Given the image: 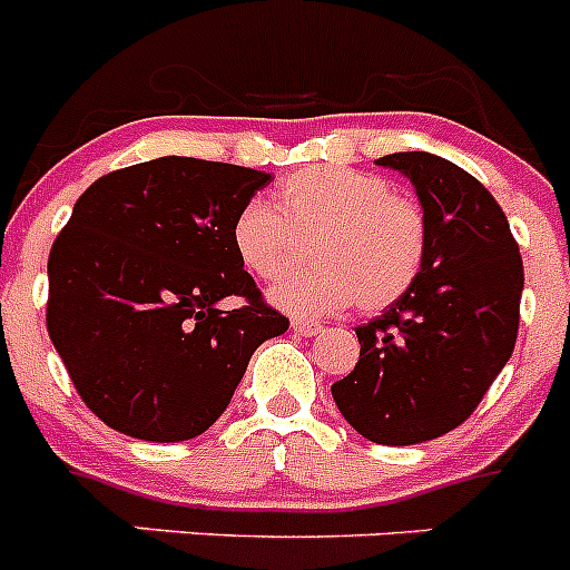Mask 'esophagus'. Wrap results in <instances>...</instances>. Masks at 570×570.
Wrapping results in <instances>:
<instances>
[{
	"mask_svg": "<svg viewBox=\"0 0 570 570\" xmlns=\"http://www.w3.org/2000/svg\"><path fill=\"white\" fill-rule=\"evenodd\" d=\"M291 328H294V334L299 336H316L322 331V325L314 320H294L291 322Z\"/></svg>",
	"mask_w": 570,
	"mask_h": 570,
	"instance_id": "obj_1",
	"label": "esophagus"
}]
</instances>
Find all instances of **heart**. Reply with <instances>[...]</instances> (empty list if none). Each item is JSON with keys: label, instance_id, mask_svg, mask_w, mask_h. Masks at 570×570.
I'll use <instances>...</instances> for the list:
<instances>
[{"label": "heart", "instance_id": "1", "mask_svg": "<svg viewBox=\"0 0 570 570\" xmlns=\"http://www.w3.org/2000/svg\"><path fill=\"white\" fill-rule=\"evenodd\" d=\"M274 208L248 203L234 216L230 245L242 268L276 279L312 245L315 262L291 272L271 302L296 316L345 308H391L422 271L428 225L420 203L385 176L354 168H305L282 179Z\"/></svg>", "mask_w": 570, "mask_h": 570}]
</instances>
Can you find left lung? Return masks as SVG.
<instances>
[{"label":"left lung","mask_w":570,"mask_h":570,"mask_svg":"<svg viewBox=\"0 0 570 570\" xmlns=\"http://www.w3.org/2000/svg\"><path fill=\"white\" fill-rule=\"evenodd\" d=\"M376 163L414 183L425 259L411 291L356 328L360 362L331 394L365 440L416 445L462 425L511 360L525 274L505 214L480 179L425 150Z\"/></svg>","instance_id":"1"}]
</instances>
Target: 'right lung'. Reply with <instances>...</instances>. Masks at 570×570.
I'll return each instance as SVG.
<instances>
[{"label": "right lung", "mask_w": 570, "mask_h": 570, "mask_svg": "<svg viewBox=\"0 0 570 570\" xmlns=\"http://www.w3.org/2000/svg\"><path fill=\"white\" fill-rule=\"evenodd\" d=\"M271 174L163 156L99 176L48 256V334L119 434L183 442L228 407L250 354L288 331L230 245ZM239 295L243 305H215Z\"/></svg>", "instance_id": "obj_1"}]
</instances>
